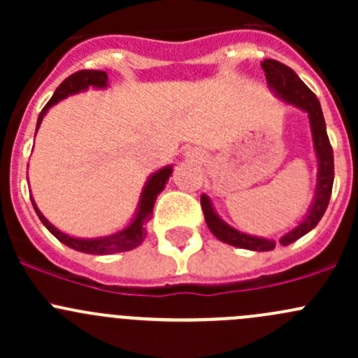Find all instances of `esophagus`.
<instances>
[{
	"instance_id": "esophagus-1",
	"label": "esophagus",
	"mask_w": 358,
	"mask_h": 358,
	"mask_svg": "<svg viewBox=\"0 0 358 358\" xmlns=\"http://www.w3.org/2000/svg\"><path fill=\"white\" fill-rule=\"evenodd\" d=\"M185 156L187 157H189V159H192V161H202V159H204V157H202V154L199 152V150H196V149H190V150H187V154H185Z\"/></svg>"
}]
</instances>
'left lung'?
Listing matches in <instances>:
<instances>
[{"label": "left lung", "instance_id": "left-lung-1", "mask_svg": "<svg viewBox=\"0 0 358 358\" xmlns=\"http://www.w3.org/2000/svg\"><path fill=\"white\" fill-rule=\"evenodd\" d=\"M263 71L266 76V85H268L270 92L280 100V102L287 103V106L296 107V109L303 110L308 117L310 133H312V143L313 152L317 157V183L315 192H313L312 204H310L308 211H306L303 222H299L294 229L284 234L279 239L282 246H289V244L298 241L299 237L306 236L310 230L317 227L320 218L326 213L327 204H329L331 192H333V182H334V156L333 147H331L329 138H327L326 121H324L322 109H320V102L317 96L310 92L308 86L298 78L292 69L284 64L277 62V60H263L262 62ZM202 211H204V220L208 223L209 230L213 236L222 243L230 244L241 249H249V251H272L275 249V241L266 239V237L251 236V234L241 232V230L234 229L232 225L225 222L222 216L216 213L213 201L209 199L208 194L201 196Z\"/></svg>", "mask_w": 358, "mask_h": 358}]
</instances>
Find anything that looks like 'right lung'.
<instances>
[{"label":"right lung","mask_w":358,"mask_h":358,"mask_svg":"<svg viewBox=\"0 0 358 358\" xmlns=\"http://www.w3.org/2000/svg\"><path fill=\"white\" fill-rule=\"evenodd\" d=\"M90 88L93 90H107L109 88V78H107V72L103 71H79L76 74L69 76L66 81L57 88V92L53 93V96L50 99V102L46 103L45 109L39 114L38 122H36V133H38L39 126H41L43 117L48 114V110L53 106H57L59 102H62L64 99L72 95H78V93L88 92ZM36 136V135H34ZM29 168V166H27ZM173 173V166L168 164L164 168L157 169L152 175L147 178L145 185H143L142 194H140L138 204H136L135 213H133L131 220L128 222V225L122 227L117 232L109 234V236L102 237H92V239H85V237H76L69 236V234L62 232V230L57 229L53 223L48 222L45 215L39 211L38 204L32 199V206H34L36 215L39 216L43 225L57 237L62 244L76 249L79 252H86V255H114V252H122V251H131V249L138 248L143 243L147 236L145 225L149 223V220L152 218L154 204H156L157 196L164 190L166 183H168L169 176Z\"/></svg>","instance_id":"add662e5"}]
</instances>
